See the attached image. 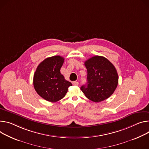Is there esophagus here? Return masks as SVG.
Wrapping results in <instances>:
<instances>
[{"label":"esophagus","mask_w":149,"mask_h":149,"mask_svg":"<svg viewBox=\"0 0 149 149\" xmlns=\"http://www.w3.org/2000/svg\"><path fill=\"white\" fill-rule=\"evenodd\" d=\"M78 82H77V81H73L72 82V84L74 85V86H78Z\"/></svg>","instance_id":"esophagus-1"}]
</instances>
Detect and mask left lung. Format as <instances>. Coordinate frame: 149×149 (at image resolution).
<instances>
[{"instance_id": "obj_1", "label": "left lung", "mask_w": 149, "mask_h": 149, "mask_svg": "<svg viewBox=\"0 0 149 149\" xmlns=\"http://www.w3.org/2000/svg\"><path fill=\"white\" fill-rule=\"evenodd\" d=\"M87 70V83L81 90L89 100L100 102L109 98L118 83V75L114 65L106 58L93 56L84 62Z\"/></svg>"}]
</instances>
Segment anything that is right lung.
Segmentation results:
<instances>
[{
    "label": "right lung",
    "instance_id": "add662e5",
    "mask_svg": "<svg viewBox=\"0 0 149 149\" xmlns=\"http://www.w3.org/2000/svg\"><path fill=\"white\" fill-rule=\"evenodd\" d=\"M63 62L64 58L60 56L47 58L38 65L34 74V89L40 96L47 101L60 100L72 86L60 72Z\"/></svg>",
    "mask_w": 149,
    "mask_h": 149
}]
</instances>
